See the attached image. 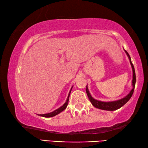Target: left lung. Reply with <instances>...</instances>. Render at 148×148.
<instances>
[{
  "label": "left lung",
  "mask_w": 148,
  "mask_h": 148,
  "mask_svg": "<svg viewBox=\"0 0 148 148\" xmlns=\"http://www.w3.org/2000/svg\"><path fill=\"white\" fill-rule=\"evenodd\" d=\"M125 53H126L127 57H129L130 63H131L132 70V88L129 92V94H127L126 96L124 97L123 98L120 99L118 100H116V101H98V100L95 99L93 97L91 96V95L90 94L89 91L88 89V87H87V85L86 86V92L87 96H88V98L89 99L90 102H91L92 106H95L97 108L103 110H108V111H114V110H116L117 109L120 108L122 107L123 105L127 103V102L129 101V99L131 98L132 94H133L134 87H135V84H136V74H135V71L133 64L132 63L131 57H130L129 54L127 53L126 50L124 49Z\"/></svg>",
  "instance_id": "1"
}]
</instances>
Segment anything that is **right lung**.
Wrapping results in <instances>:
<instances>
[{
    "label": "right lung",
    "instance_id": "obj_1",
    "mask_svg": "<svg viewBox=\"0 0 148 148\" xmlns=\"http://www.w3.org/2000/svg\"><path fill=\"white\" fill-rule=\"evenodd\" d=\"M72 87H73V86H72L71 87V90H70L69 91V95H68V97H67V99L66 102H64V104L62 105V106H61L60 108H57V110H54L53 112H50V113H47V114H37L38 115V116H42V117H53V116H56V115L59 114L61 113V112H62L63 110H64L65 109H66V108L67 107V105H68V102H69V97H70V94H71V92L72 91Z\"/></svg>",
    "mask_w": 148,
    "mask_h": 148
}]
</instances>
